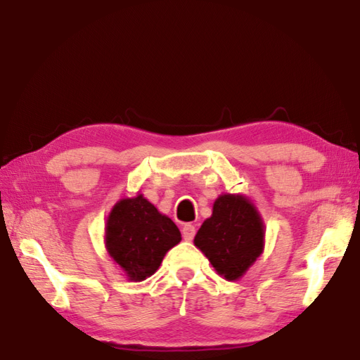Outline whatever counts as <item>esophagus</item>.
I'll list each match as a JSON object with an SVG mask.
<instances>
[{
	"label": "esophagus",
	"mask_w": 360,
	"mask_h": 360,
	"mask_svg": "<svg viewBox=\"0 0 360 360\" xmlns=\"http://www.w3.org/2000/svg\"><path fill=\"white\" fill-rule=\"evenodd\" d=\"M195 233H197V230H195L193 225L186 224L184 226H182V238H184L186 240H192L195 238Z\"/></svg>",
	"instance_id": "1"
}]
</instances>
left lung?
<instances>
[{
	"mask_svg": "<svg viewBox=\"0 0 360 360\" xmlns=\"http://www.w3.org/2000/svg\"><path fill=\"white\" fill-rule=\"evenodd\" d=\"M193 243L220 276L238 280L263 252V219L244 195L224 193L214 201L212 215L202 221Z\"/></svg>",
	"mask_w": 360,
	"mask_h": 360,
	"instance_id": "obj_1",
	"label": "left lung"
}]
</instances>
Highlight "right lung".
<instances>
[{"mask_svg":"<svg viewBox=\"0 0 360 360\" xmlns=\"http://www.w3.org/2000/svg\"><path fill=\"white\" fill-rule=\"evenodd\" d=\"M179 240L181 233L174 221L141 193L117 201L107 219V252L134 282L151 277L165 253Z\"/></svg>","mask_w":360,"mask_h":360,"instance_id":"add662e5","label":"right lung"}]
</instances>
